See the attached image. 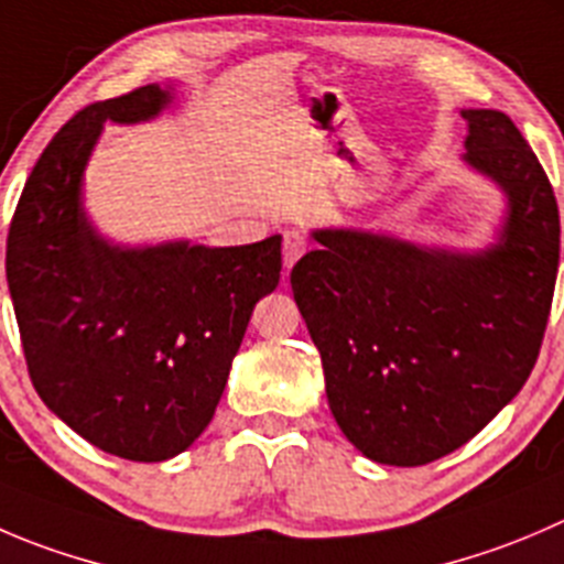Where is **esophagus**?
Masks as SVG:
<instances>
[{
  "label": "esophagus",
  "instance_id": "esophagus-1",
  "mask_svg": "<svg viewBox=\"0 0 564 564\" xmlns=\"http://www.w3.org/2000/svg\"><path fill=\"white\" fill-rule=\"evenodd\" d=\"M305 250H308V239H305L303 234L297 231L283 234V267H286V270H292L294 261H297Z\"/></svg>",
  "mask_w": 564,
  "mask_h": 564
}]
</instances>
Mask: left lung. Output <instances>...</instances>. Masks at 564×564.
<instances>
[{"label":"left lung","instance_id":"8db88e82","mask_svg":"<svg viewBox=\"0 0 564 564\" xmlns=\"http://www.w3.org/2000/svg\"><path fill=\"white\" fill-rule=\"evenodd\" d=\"M463 160L499 184L494 248L452 253L386 234L322 228L292 292L322 355L327 404L349 444L386 466L460 449L516 397L540 355L560 209L549 176L499 109H463Z\"/></svg>","mask_w":564,"mask_h":564}]
</instances>
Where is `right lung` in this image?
I'll return each instance as SVG.
<instances>
[{"instance_id": "1", "label": "right lung", "mask_w": 564, "mask_h": 564, "mask_svg": "<svg viewBox=\"0 0 564 564\" xmlns=\"http://www.w3.org/2000/svg\"><path fill=\"white\" fill-rule=\"evenodd\" d=\"M171 104L145 85L76 112L41 154L8 234V286L37 397L74 433L134 463L176 457L209 427L256 303L281 281V237L239 248H120L82 209L104 123Z\"/></svg>"}]
</instances>
